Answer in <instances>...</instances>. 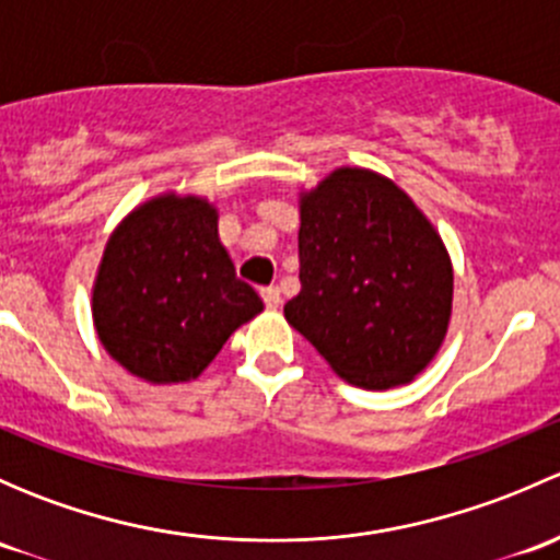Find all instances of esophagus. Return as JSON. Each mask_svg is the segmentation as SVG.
I'll list each match as a JSON object with an SVG mask.
<instances>
[{"label":"esophagus","mask_w":560,"mask_h":560,"mask_svg":"<svg viewBox=\"0 0 560 560\" xmlns=\"http://www.w3.org/2000/svg\"><path fill=\"white\" fill-rule=\"evenodd\" d=\"M259 295H262L265 306H268V308H279V306H281V292H279V287H265V290L259 292Z\"/></svg>","instance_id":"1"}]
</instances>
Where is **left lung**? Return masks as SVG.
<instances>
[{"mask_svg": "<svg viewBox=\"0 0 560 560\" xmlns=\"http://www.w3.org/2000/svg\"><path fill=\"white\" fill-rule=\"evenodd\" d=\"M301 292L284 316L349 385L415 380L453 314V262L425 213L374 171L338 167L301 195Z\"/></svg>", "mask_w": 560, "mask_h": 560, "instance_id": "left-lung-1", "label": "left lung"}]
</instances>
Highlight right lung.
Here are the masks:
<instances>
[{
	"label": "right lung",
	"instance_id": "add662e5",
	"mask_svg": "<svg viewBox=\"0 0 560 560\" xmlns=\"http://www.w3.org/2000/svg\"><path fill=\"white\" fill-rule=\"evenodd\" d=\"M259 312L262 301L219 241L217 208L173 191L113 230L92 292L107 354L151 385L197 380Z\"/></svg>",
	"mask_w": 560,
	"mask_h": 560
}]
</instances>
